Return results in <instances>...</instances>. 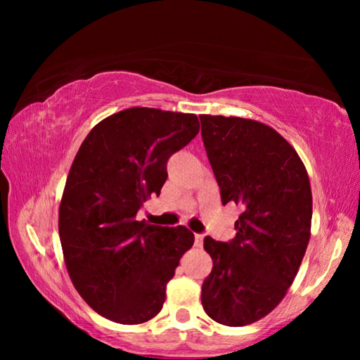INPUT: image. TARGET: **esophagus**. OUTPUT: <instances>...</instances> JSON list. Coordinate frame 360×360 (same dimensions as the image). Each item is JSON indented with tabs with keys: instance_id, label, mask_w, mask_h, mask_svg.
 <instances>
[{
	"instance_id": "34e87169",
	"label": "esophagus",
	"mask_w": 360,
	"mask_h": 360,
	"mask_svg": "<svg viewBox=\"0 0 360 360\" xmlns=\"http://www.w3.org/2000/svg\"><path fill=\"white\" fill-rule=\"evenodd\" d=\"M203 238H205V236L202 235V233H197V235H195V246H202L203 245Z\"/></svg>"
}]
</instances>
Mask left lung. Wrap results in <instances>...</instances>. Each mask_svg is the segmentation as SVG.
Here are the masks:
<instances>
[{"label": "left lung", "mask_w": 360, "mask_h": 360, "mask_svg": "<svg viewBox=\"0 0 360 360\" xmlns=\"http://www.w3.org/2000/svg\"><path fill=\"white\" fill-rule=\"evenodd\" d=\"M222 205L243 206L230 241L205 236L212 270L202 285L206 314L241 327L273 311L302 264L311 230L309 179L294 148L260 122L200 115Z\"/></svg>", "instance_id": "1"}]
</instances>
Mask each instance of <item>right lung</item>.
Masks as SVG:
<instances>
[{"instance_id": "obj_1", "label": "right lung", "mask_w": 360, "mask_h": 360, "mask_svg": "<svg viewBox=\"0 0 360 360\" xmlns=\"http://www.w3.org/2000/svg\"><path fill=\"white\" fill-rule=\"evenodd\" d=\"M197 115L130 108L95 125L72 162L58 212L65 264L90 308L119 324L160 313L182 254L193 245L184 225L136 221L160 193L167 163L197 136Z\"/></svg>"}]
</instances>
